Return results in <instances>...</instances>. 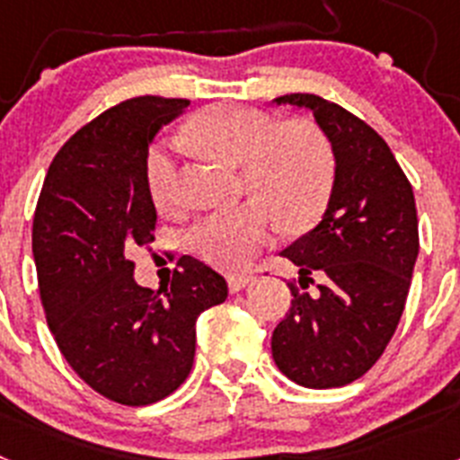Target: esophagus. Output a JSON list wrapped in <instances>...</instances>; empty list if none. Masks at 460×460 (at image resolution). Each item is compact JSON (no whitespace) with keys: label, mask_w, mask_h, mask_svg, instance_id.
<instances>
[{"label":"esophagus","mask_w":460,"mask_h":460,"mask_svg":"<svg viewBox=\"0 0 460 460\" xmlns=\"http://www.w3.org/2000/svg\"><path fill=\"white\" fill-rule=\"evenodd\" d=\"M253 280V274H233V276H227V288L233 292H239L242 288H246Z\"/></svg>","instance_id":"obj_1"}]
</instances>
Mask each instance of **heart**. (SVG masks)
<instances>
[{
	"label": "heart",
	"instance_id": "obj_1",
	"mask_svg": "<svg viewBox=\"0 0 460 460\" xmlns=\"http://www.w3.org/2000/svg\"><path fill=\"white\" fill-rule=\"evenodd\" d=\"M190 140L221 164L242 165L253 202L209 211L189 230V246L209 265L243 270L271 239L276 221L302 230L323 217L336 181V156L323 128L306 119L276 124L262 110L211 105L186 126ZM177 147L158 142L147 154V186L161 209L177 205Z\"/></svg>",
	"mask_w": 460,
	"mask_h": 460
}]
</instances>
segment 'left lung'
<instances>
[{
    "mask_svg": "<svg viewBox=\"0 0 460 460\" xmlns=\"http://www.w3.org/2000/svg\"><path fill=\"white\" fill-rule=\"evenodd\" d=\"M276 103L311 110L334 149L336 181L320 226L280 253L299 267V286L288 283L271 355L302 387H343L380 359L403 315L420 253L412 184L387 142L341 105L315 93ZM313 273L323 283L306 293Z\"/></svg>",
    "mask_w": 460,
    "mask_h": 460,
    "instance_id": "obj_1",
    "label": "left lung"
}]
</instances>
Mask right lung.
Returning a JSON list of instances; mask_svg holds the SVG:
<instances>
[{
	"instance_id": "obj_1",
	"label": "right lung",
	"mask_w": 460,
	"mask_h": 460,
	"mask_svg": "<svg viewBox=\"0 0 460 460\" xmlns=\"http://www.w3.org/2000/svg\"><path fill=\"white\" fill-rule=\"evenodd\" d=\"M184 108L186 99L136 96L101 112L57 152L36 202L31 249L48 327L73 371L121 405L180 387L195 320L227 296L226 279L190 255L156 292L137 286L126 258L156 230L149 142Z\"/></svg>"
}]
</instances>
